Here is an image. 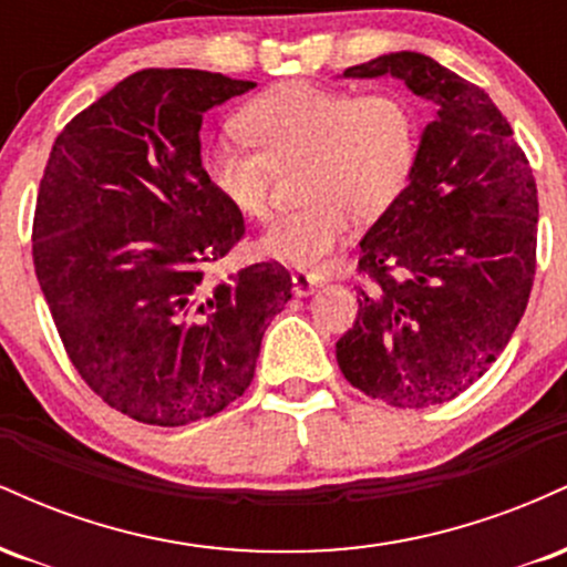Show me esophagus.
Masks as SVG:
<instances>
[{
    "instance_id": "obj_1",
    "label": "esophagus",
    "mask_w": 567,
    "mask_h": 567,
    "mask_svg": "<svg viewBox=\"0 0 567 567\" xmlns=\"http://www.w3.org/2000/svg\"><path fill=\"white\" fill-rule=\"evenodd\" d=\"M322 285H324V277L317 275V271L298 269L296 275H292V292H296V296H309V292L322 288Z\"/></svg>"
}]
</instances>
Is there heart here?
Instances as JSON below:
<instances>
[{"label": "heart", "mask_w": 567, "mask_h": 567, "mask_svg": "<svg viewBox=\"0 0 567 567\" xmlns=\"http://www.w3.org/2000/svg\"><path fill=\"white\" fill-rule=\"evenodd\" d=\"M250 143L213 138L202 152L207 184L234 213L264 218L277 173L303 165L301 210L271 220L264 256L317 266L349 237L351 218H379L405 192L419 157V122L402 95L288 82L245 109Z\"/></svg>", "instance_id": "heart-1"}]
</instances>
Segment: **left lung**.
<instances>
[{
	"label": "left lung",
	"instance_id": "1",
	"mask_svg": "<svg viewBox=\"0 0 567 567\" xmlns=\"http://www.w3.org/2000/svg\"><path fill=\"white\" fill-rule=\"evenodd\" d=\"M396 76L437 106L405 192L360 243L357 320L336 360L351 386L394 408H432L480 381L528 306L538 192L496 103L421 53L343 71Z\"/></svg>",
	"mask_w": 567,
	"mask_h": 567
}]
</instances>
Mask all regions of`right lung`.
<instances>
[{
  "label": "right lung",
  "instance_id": "add662e5",
  "mask_svg": "<svg viewBox=\"0 0 567 567\" xmlns=\"http://www.w3.org/2000/svg\"><path fill=\"white\" fill-rule=\"evenodd\" d=\"M252 87L135 71L61 130L39 184L31 250L58 336L84 383L141 424L184 426L243 396L290 301L277 261L207 279L245 220L202 171V114Z\"/></svg>",
  "mask_w": 567,
  "mask_h": 567
}]
</instances>
